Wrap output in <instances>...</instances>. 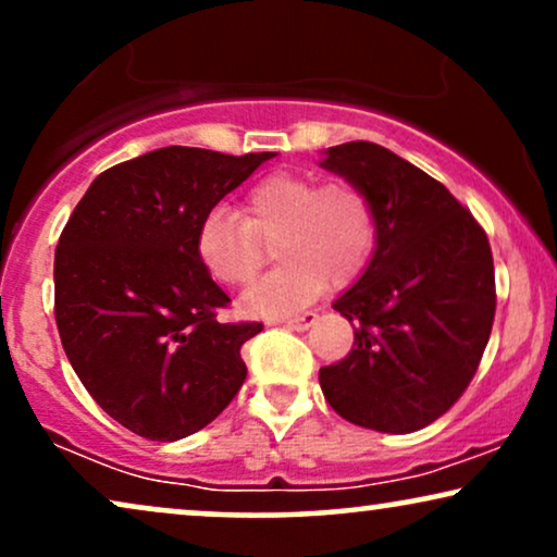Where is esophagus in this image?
I'll list each match as a JSON object with an SVG mask.
<instances>
[{
  "label": "esophagus",
  "instance_id": "34e87169",
  "mask_svg": "<svg viewBox=\"0 0 557 557\" xmlns=\"http://www.w3.org/2000/svg\"><path fill=\"white\" fill-rule=\"evenodd\" d=\"M315 321H319V315L315 313H300V315H293V319H287L285 326L295 329V331H306V329H311Z\"/></svg>",
  "mask_w": 557,
  "mask_h": 557
}]
</instances>
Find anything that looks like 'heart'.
<instances>
[{"mask_svg":"<svg viewBox=\"0 0 557 557\" xmlns=\"http://www.w3.org/2000/svg\"><path fill=\"white\" fill-rule=\"evenodd\" d=\"M280 259L262 283L242 298L249 315L283 319L319 298L326 285H349L368 267L377 244L370 195L351 182L274 172L246 189L242 213L208 210L195 234V251L215 283L246 287L267 262L264 244Z\"/></svg>","mask_w":557,"mask_h":557,"instance_id":"1","label":"heart"}]
</instances>
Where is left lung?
<instances>
[{
  "instance_id": "left-lung-1",
  "label": "left lung",
  "mask_w": 557,
  "mask_h": 557,
  "mask_svg": "<svg viewBox=\"0 0 557 557\" xmlns=\"http://www.w3.org/2000/svg\"><path fill=\"white\" fill-rule=\"evenodd\" d=\"M321 166L370 195L377 244L334 300L355 347L319 370L329 406L351 424L417 432L466 393L496 313L485 231L449 189L370 140L331 146Z\"/></svg>"
}]
</instances>
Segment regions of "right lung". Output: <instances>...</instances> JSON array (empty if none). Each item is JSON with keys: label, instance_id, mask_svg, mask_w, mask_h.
I'll use <instances>...</instances> for the list:
<instances>
[{"label": "right lung", "instance_id": "1", "mask_svg": "<svg viewBox=\"0 0 557 557\" xmlns=\"http://www.w3.org/2000/svg\"><path fill=\"white\" fill-rule=\"evenodd\" d=\"M272 151L166 146L91 182L55 246V326L82 385L133 434L174 442L208 426L246 380L262 323H221L231 298L195 251L208 210Z\"/></svg>", "mask_w": 557, "mask_h": 557}]
</instances>
